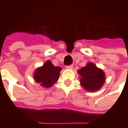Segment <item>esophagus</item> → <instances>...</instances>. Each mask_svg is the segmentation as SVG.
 <instances>
[{
    "mask_svg": "<svg viewBox=\"0 0 128 128\" xmlns=\"http://www.w3.org/2000/svg\"><path fill=\"white\" fill-rule=\"evenodd\" d=\"M72 68H73V66H72V65H70V66H66L67 69H72Z\"/></svg>",
    "mask_w": 128,
    "mask_h": 128,
    "instance_id": "1",
    "label": "esophagus"
}]
</instances>
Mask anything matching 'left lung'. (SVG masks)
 I'll list each match as a JSON object with an SVG mask.
<instances>
[{
  "label": "left lung",
  "mask_w": 128,
  "mask_h": 128,
  "mask_svg": "<svg viewBox=\"0 0 128 128\" xmlns=\"http://www.w3.org/2000/svg\"><path fill=\"white\" fill-rule=\"evenodd\" d=\"M80 75V82L86 90L95 92L98 90L106 82V76L102 70L98 68L92 62L81 68L78 71Z\"/></svg>",
  "instance_id": "8db88e82"
}]
</instances>
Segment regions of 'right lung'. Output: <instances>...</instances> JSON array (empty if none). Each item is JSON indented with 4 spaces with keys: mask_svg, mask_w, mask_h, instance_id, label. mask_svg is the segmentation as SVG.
I'll list each match as a JSON object with an SVG mask.
<instances>
[{
    "mask_svg": "<svg viewBox=\"0 0 128 128\" xmlns=\"http://www.w3.org/2000/svg\"><path fill=\"white\" fill-rule=\"evenodd\" d=\"M60 70L61 68L54 66L51 62L48 60L42 66L36 70L33 78L35 81L40 83L42 87L48 88L58 81Z\"/></svg>",
    "mask_w": 128,
    "mask_h": 128,
    "instance_id": "obj_1",
    "label": "right lung"
}]
</instances>
